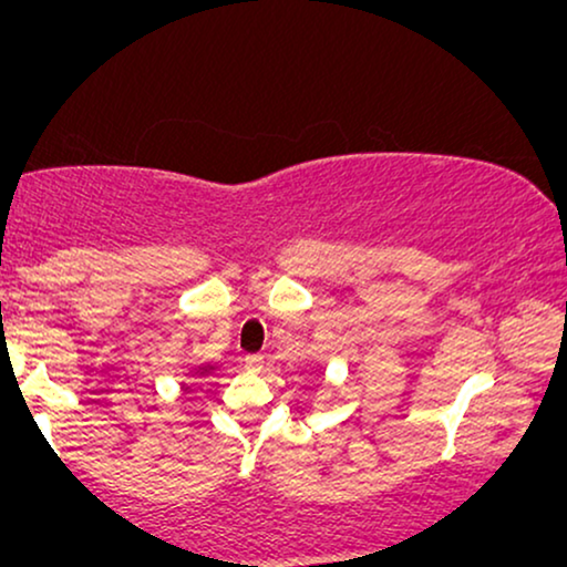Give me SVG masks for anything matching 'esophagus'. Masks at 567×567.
Wrapping results in <instances>:
<instances>
[{"label":"esophagus","mask_w":567,"mask_h":567,"mask_svg":"<svg viewBox=\"0 0 567 567\" xmlns=\"http://www.w3.org/2000/svg\"><path fill=\"white\" fill-rule=\"evenodd\" d=\"M243 367H245L247 371H260V369H262V355H258V353H250V355H245Z\"/></svg>","instance_id":"34e87169"}]
</instances>
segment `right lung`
Returning <instances> with one entry per match:
<instances>
[{
    "label": "right lung",
    "mask_w": 567,
    "mask_h": 567,
    "mask_svg": "<svg viewBox=\"0 0 567 567\" xmlns=\"http://www.w3.org/2000/svg\"><path fill=\"white\" fill-rule=\"evenodd\" d=\"M214 371H219V363L208 361V363H198V367H193V377L196 379H208L214 374Z\"/></svg>",
    "instance_id": "1"
}]
</instances>
